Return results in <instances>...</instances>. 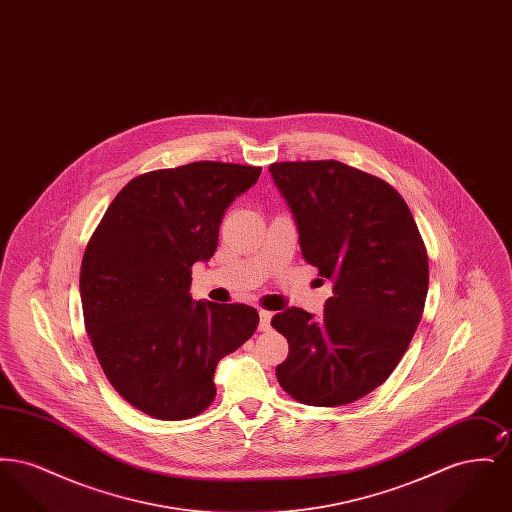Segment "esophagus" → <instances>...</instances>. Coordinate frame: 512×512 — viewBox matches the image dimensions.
<instances>
[{
    "mask_svg": "<svg viewBox=\"0 0 512 512\" xmlns=\"http://www.w3.org/2000/svg\"><path fill=\"white\" fill-rule=\"evenodd\" d=\"M270 318H272V313L270 311H261L259 313V330L261 332H267V330H270Z\"/></svg>",
    "mask_w": 512,
    "mask_h": 512,
    "instance_id": "obj_1",
    "label": "esophagus"
}]
</instances>
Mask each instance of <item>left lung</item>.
Wrapping results in <instances>:
<instances>
[{"mask_svg":"<svg viewBox=\"0 0 512 512\" xmlns=\"http://www.w3.org/2000/svg\"><path fill=\"white\" fill-rule=\"evenodd\" d=\"M268 169L305 261L334 280L320 317L292 307L270 320L290 345L276 378L305 405L353 403L388 380L413 340L428 293L426 245L409 205L380 176L334 159Z\"/></svg>","mask_w":512,"mask_h":512,"instance_id":"8db88e82","label":"left lung"}]
</instances>
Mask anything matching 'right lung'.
Listing matches in <instances>:
<instances>
[{
    "mask_svg": "<svg viewBox=\"0 0 512 512\" xmlns=\"http://www.w3.org/2000/svg\"><path fill=\"white\" fill-rule=\"evenodd\" d=\"M261 167L197 161L132 178L99 220L80 267L84 326L111 386L159 420L203 413L220 359L249 340L259 313L194 301L192 267L209 261L230 203Z\"/></svg>",
    "mask_w": 512,
    "mask_h": 512,
    "instance_id": "add662e5",
    "label": "right lung"
}]
</instances>
